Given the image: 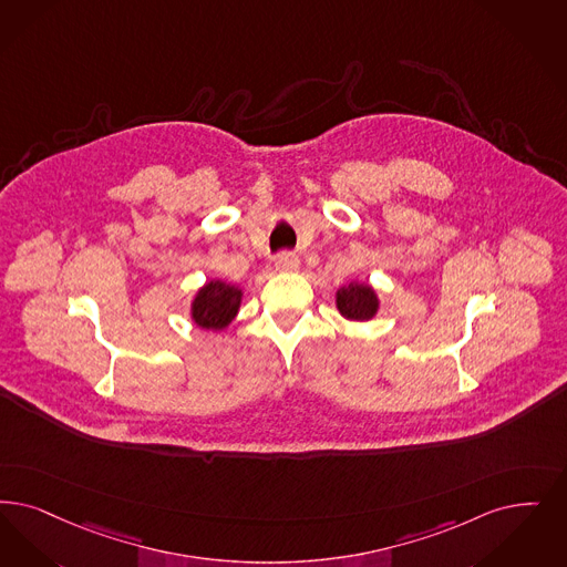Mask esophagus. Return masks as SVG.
<instances>
[{
	"label": "esophagus",
	"instance_id": "34e87169",
	"mask_svg": "<svg viewBox=\"0 0 567 567\" xmlns=\"http://www.w3.org/2000/svg\"><path fill=\"white\" fill-rule=\"evenodd\" d=\"M276 272H297L299 270V257L293 252H280L274 261Z\"/></svg>",
	"mask_w": 567,
	"mask_h": 567
}]
</instances>
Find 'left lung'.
Here are the masks:
<instances>
[{"label": "left lung", "mask_w": 567, "mask_h": 567, "mask_svg": "<svg viewBox=\"0 0 567 567\" xmlns=\"http://www.w3.org/2000/svg\"><path fill=\"white\" fill-rule=\"evenodd\" d=\"M380 293L367 280H352L336 291V308L341 317L354 322L373 320L380 312Z\"/></svg>", "instance_id": "obj_1"}]
</instances>
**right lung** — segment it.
Here are the masks:
<instances>
[{
	"label": "right lung",
	"mask_w": 567,
	"mask_h": 567,
	"mask_svg": "<svg viewBox=\"0 0 567 567\" xmlns=\"http://www.w3.org/2000/svg\"><path fill=\"white\" fill-rule=\"evenodd\" d=\"M245 291L238 285L213 278L204 282L189 303V318L206 331H224L238 317Z\"/></svg>",
	"instance_id": "obj_1"
}]
</instances>
